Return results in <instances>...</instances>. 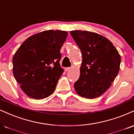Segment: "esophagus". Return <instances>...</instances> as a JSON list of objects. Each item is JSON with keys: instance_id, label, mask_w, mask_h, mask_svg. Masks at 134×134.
<instances>
[{"instance_id": "obj_1", "label": "esophagus", "mask_w": 134, "mask_h": 134, "mask_svg": "<svg viewBox=\"0 0 134 134\" xmlns=\"http://www.w3.org/2000/svg\"><path fill=\"white\" fill-rule=\"evenodd\" d=\"M70 69H71L70 67H65V68L64 69V70H65V71L67 72V71H69V70H70Z\"/></svg>"}]
</instances>
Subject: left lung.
I'll list each match as a JSON object with an SVG mask.
<instances>
[{"label":"left lung","instance_id":"left-lung-1","mask_svg":"<svg viewBox=\"0 0 134 134\" xmlns=\"http://www.w3.org/2000/svg\"><path fill=\"white\" fill-rule=\"evenodd\" d=\"M70 34L82 55L80 77L74 88L82 97H98L117 77L121 62L120 55L109 40L98 34L73 30Z\"/></svg>","mask_w":134,"mask_h":134}]
</instances>
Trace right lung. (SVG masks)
Returning a JSON list of instances; mask_svg holds the SVG:
<instances>
[{"label":"right lung","mask_w":134,"mask_h":134,"mask_svg":"<svg viewBox=\"0 0 134 134\" xmlns=\"http://www.w3.org/2000/svg\"><path fill=\"white\" fill-rule=\"evenodd\" d=\"M67 34L52 30L36 34L27 38L14 55L13 74L30 98L44 99L54 92L64 72L60 52Z\"/></svg>","instance_id":"right-lung-1"}]
</instances>
